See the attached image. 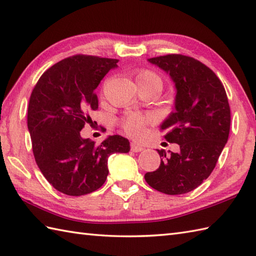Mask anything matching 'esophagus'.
<instances>
[{"label": "esophagus", "mask_w": 256, "mask_h": 256, "mask_svg": "<svg viewBox=\"0 0 256 256\" xmlns=\"http://www.w3.org/2000/svg\"><path fill=\"white\" fill-rule=\"evenodd\" d=\"M130 150L133 152H140L142 150H144V148H142L140 145L136 144V142H130Z\"/></svg>", "instance_id": "1"}]
</instances>
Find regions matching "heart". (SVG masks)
Returning a JSON list of instances; mask_svg holds the SVG:
<instances>
[{
	"mask_svg": "<svg viewBox=\"0 0 256 256\" xmlns=\"http://www.w3.org/2000/svg\"><path fill=\"white\" fill-rule=\"evenodd\" d=\"M135 80L138 85H152L162 88V80L150 70H140L135 74ZM150 122V118L145 116L132 114L122 120V128L128 136L133 138H140L144 133L145 126Z\"/></svg>",
	"mask_w": 256,
	"mask_h": 256,
	"instance_id": "b5f03b06",
	"label": "heart"
}]
</instances>
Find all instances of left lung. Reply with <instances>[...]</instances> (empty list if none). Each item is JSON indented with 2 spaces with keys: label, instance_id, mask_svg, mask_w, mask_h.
Listing matches in <instances>:
<instances>
[{
  "label": "left lung",
  "instance_id": "obj_1",
  "mask_svg": "<svg viewBox=\"0 0 256 256\" xmlns=\"http://www.w3.org/2000/svg\"><path fill=\"white\" fill-rule=\"evenodd\" d=\"M169 74L176 89L174 108L160 128L179 152L157 150L162 162L145 180L157 191L179 195L193 191L212 174L230 130V106L220 80L191 56L168 54L148 58Z\"/></svg>",
  "mask_w": 256,
  "mask_h": 256
}]
</instances>
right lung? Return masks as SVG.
I'll return each instance as SVG.
<instances>
[{
  "mask_svg": "<svg viewBox=\"0 0 256 256\" xmlns=\"http://www.w3.org/2000/svg\"><path fill=\"white\" fill-rule=\"evenodd\" d=\"M118 60L77 54L58 62L41 75L28 104L27 126L34 160L58 192L80 196L106 182L108 158L128 152L130 142L112 135L100 145L82 138L80 130L98 109L94 89Z\"/></svg>",
  "mask_w": 256,
  "mask_h": 256,
  "instance_id": "1",
  "label": "right lung"
}]
</instances>
